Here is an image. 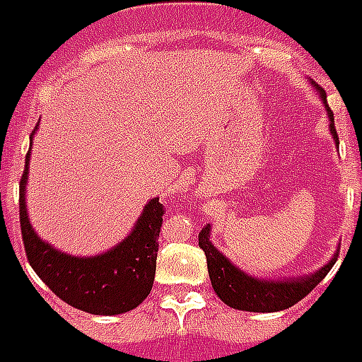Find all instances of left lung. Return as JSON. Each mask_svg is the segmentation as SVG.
Wrapping results in <instances>:
<instances>
[{"instance_id": "left-lung-1", "label": "left lung", "mask_w": 362, "mask_h": 362, "mask_svg": "<svg viewBox=\"0 0 362 362\" xmlns=\"http://www.w3.org/2000/svg\"><path fill=\"white\" fill-rule=\"evenodd\" d=\"M314 87L320 91V99L324 101L327 117L332 120L329 130H332L333 140H335V144H339L335 124H333V112L327 105L325 91L320 86ZM199 245L206 255L210 283H212V288L218 294V298L228 304L230 308L245 310V312H281V310L291 308L324 281V276L332 271L335 261H337V253H335L327 265H324L310 276L284 279V281H271L269 279L267 281V279H255V276L243 273L242 269L232 265V261L226 255H222L210 242V226H204L201 230Z\"/></svg>"}]
</instances>
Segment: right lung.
I'll use <instances>...</instances> for the list:
<instances>
[{"mask_svg":"<svg viewBox=\"0 0 362 362\" xmlns=\"http://www.w3.org/2000/svg\"><path fill=\"white\" fill-rule=\"evenodd\" d=\"M38 127V124H37ZM37 128L33 130V134ZM30 134V140H33ZM33 144V142H30ZM30 150L19 183V218L25 253L38 279L70 306L95 316H115L134 310L150 294L156 276L158 238L165 209L160 199L144 206L134 230L112 250L93 257H74L54 250L33 230L25 204Z\"/></svg>","mask_w":362,"mask_h":362,"instance_id":"right-lung-1","label":"right lung"}]
</instances>
